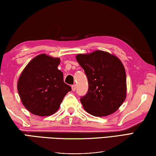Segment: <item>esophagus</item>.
Listing matches in <instances>:
<instances>
[{
	"instance_id": "esophagus-1",
	"label": "esophagus",
	"mask_w": 156,
	"mask_h": 156,
	"mask_svg": "<svg viewBox=\"0 0 156 156\" xmlns=\"http://www.w3.org/2000/svg\"><path fill=\"white\" fill-rule=\"evenodd\" d=\"M71 89H72V91H75L76 89V85H73L71 86Z\"/></svg>"
}]
</instances>
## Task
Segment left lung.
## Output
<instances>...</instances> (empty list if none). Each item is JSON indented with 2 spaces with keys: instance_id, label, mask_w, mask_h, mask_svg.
I'll use <instances>...</instances> for the list:
<instances>
[{
  "instance_id": "left-lung-1",
  "label": "left lung",
  "mask_w": 156,
  "mask_h": 156,
  "mask_svg": "<svg viewBox=\"0 0 156 156\" xmlns=\"http://www.w3.org/2000/svg\"><path fill=\"white\" fill-rule=\"evenodd\" d=\"M87 77V94L80 98L84 109L95 117L115 112L126 98L125 68L117 56L103 51L76 57Z\"/></svg>"
}]
</instances>
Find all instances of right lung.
<instances>
[{"label": "right lung", "instance_id": "obj_1", "mask_svg": "<svg viewBox=\"0 0 156 156\" xmlns=\"http://www.w3.org/2000/svg\"><path fill=\"white\" fill-rule=\"evenodd\" d=\"M59 58L40 54L30 61L17 82L24 107L33 115L46 117L55 113L64 97L71 90L58 69Z\"/></svg>", "mask_w": 156, "mask_h": 156}]
</instances>
